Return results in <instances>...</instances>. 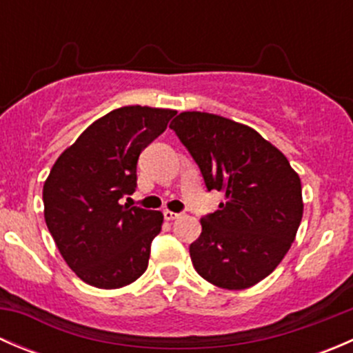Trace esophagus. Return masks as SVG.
<instances>
[{"label": "esophagus", "mask_w": 353, "mask_h": 353, "mask_svg": "<svg viewBox=\"0 0 353 353\" xmlns=\"http://www.w3.org/2000/svg\"><path fill=\"white\" fill-rule=\"evenodd\" d=\"M179 215H181V213L170 212V210H163V219H165V220H176Z\"/></svg>", "instance_id": "obj_1"}]
</instances>
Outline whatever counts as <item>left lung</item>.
<instances>
[{
  "instance_id": "1",
  "label": "left lung",
  "mask_w": 353,
  "mask_h": 353,
  "mask_svg": "<svg viewBox=\"0 0 353 353\" xmlns=\"http://www.w3.org/2000/svg\"><path fill=\"white\" fill-rule=\"evenodd\" d=\"M170 130L225 201L201 219L190 245L194 270L216 287L261 282L290 249L302 220V188L287 157L258 131L208 112H181Z\"/></svg>"
}]
</instances>
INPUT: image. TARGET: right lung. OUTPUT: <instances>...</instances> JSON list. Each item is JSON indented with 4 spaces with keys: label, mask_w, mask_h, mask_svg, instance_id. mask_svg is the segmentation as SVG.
Masks as SVG:
<instances>
[{
    "label": "right lung",
    "mask_w": 353,
    "mask_h": 353,
    "mask_svg": "<svg viewBox=\"0 0 353 353\" xmlns=\"http://www.w3.org/2000/svg\"><path fill=\"white\" fill-rule=\"evenodd\" d=\"M174 114L147 105L110 110L49 172L42 191L46 225L68 266L88 285H130L147 270L163 215L119 199L134 193L138 157Z\"/></svg>",
    "instance_id": "1"
}]
</instances>
